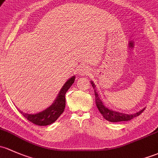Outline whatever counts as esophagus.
Returning a JSON list of instances; mask_svg holds the SVG:
<instances>
[{"mask_svg": "<svg viewBox=\"0 0 158 158\" xmlns=\"http://www.w3.org/2000/svg\"><path fill=\"white\" fill-rule=\"evenodd\" d=\"M90 72V69L87 67H81L79 69V72L78 74L80 75L81 76H84V75H87L88 74V73Z\"/></svg>", "mask_w": 158, "mask_h": 158, "instance_id": "34e87169", "label": "esophagus"}]
</instances>
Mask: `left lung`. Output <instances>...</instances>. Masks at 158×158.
Wrapping results in <instances>:
<instances>
[{"instance_id":"1","label":"left lung","mask_w":158,"mask_h":158,"mask_svg":"<svg viewBox=\"0 0 158 158\" xmlns=\"http://www.w3.org/2000/svg\"><path fill=\"white\" fill-rule=\"evenodd\" d=\"M91 84H92L93 87L95 88L96 86L94 85V84L92 82V81H91ZM94 94H95L96 105H97L99 111H100V113L103 115V118H105V119H106L107 121L109 122H111V123H117V122H122V121H128V120L132 119V118H135V117L139 116V115L144 110V108L143 110H140V111L134 113V114H126V113L114 111V110H110V109H108L106 106H104V104L103 102H102V100H100V97H99L98 94L96 92L95 90H94Z\"/></svg>"}]
</instances>
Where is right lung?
<instances>
[{
    "label": "right lung",
    "mask_w": 158,
    "mask_h": 158,
    "mask_svg": "<svg viewBox=\"0 0 158 158\" xmlns=\"http://www.w3.org/2000/svg\"><path fill=\"white\" fill-rule=\"evenodd\" d=\"M74 80H75V77L73 76L66 81L62 88L58 93V97L55 100L54 103L43 111L35 113V114H28V113H23L21 110H19L20 113L23 114L27 119L37 126H48L53 123L64 112V108H65V94L68 89L74 82Z\"/></svg>",
    "instance_id": "1"
}]
</instances>
